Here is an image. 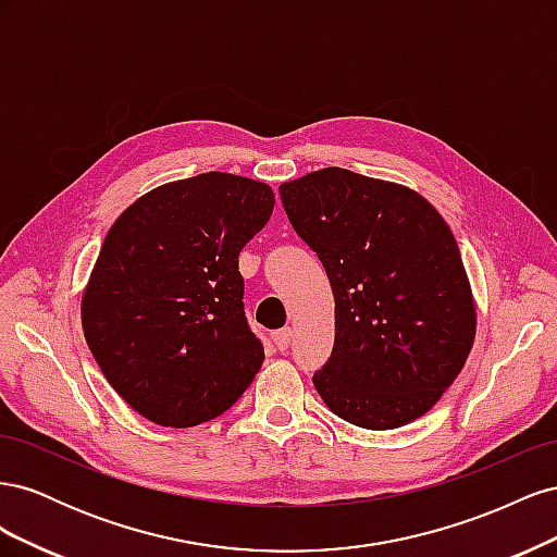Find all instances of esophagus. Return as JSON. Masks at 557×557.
<instances>
[{"label": "esophagus", "mask_w": 557, "mask_h": 557, "mask_svg": "<svg viewBox=\"0 0 557 557\" xmlns=\"http://www.w3.org/2000/svg\"><path fill=\"white\" fill-rule=\"evenodd\" d=\"M290 342H293V330L290 327H283V330L274 332V344H276L278 350H288Z\"/></svg>", "instance_id": "1"}]
</instances>
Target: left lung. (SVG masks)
Wrapping results in <instances>:
<instances>
[{"instance_id":"1","label":"left lung","mask_w":557,"mask_h":557,"mask_svg":"<svg viewBox=\"0 0 557 557\" xmlns=\"http://www.w3.org/2000/svg\"><path fill=\"white\" fill-rule=\"evenodd\" d=\"M278 190L334 295V348L313 374L318 395L364 430L425 416L476 339V301L448 223L407 185L342 166Z\"/></svg>"}]
</instances>
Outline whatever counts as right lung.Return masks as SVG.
I'll return each mask as SVG.
<instances>
[{
	"mask_svg": "<svg viewBox=\"0 0 557 557\" xmlns=\"http://www.w3.org/2000/svg\"><path fill=\"white\" fill-rule=\"evenodd\" d=\"M274 205L267 183L209 172L158 185L111 225L83 288L81 325L113 391L150 423H207L260 372L239 252Z\"/></svg>",
	"mask_w": 557,
	"mask_h": 557,
	"instance_id": "add662e5",
	"label": "right lung"
}]
</instances>
